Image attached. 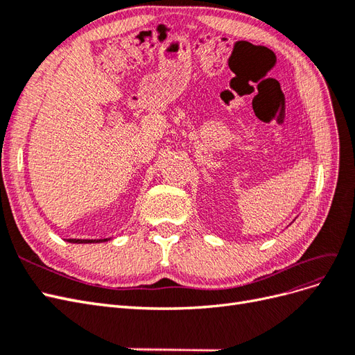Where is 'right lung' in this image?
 <instances>
[{
	"label": "right lung",
	"mask_w": 355,
	"mask_h": 355,
	"mask_svg": "<svg viewBox=\"0 0 355 355\" xmlns=\"http://www.w3.org/2000/svg\"><path fill=\"white\" fill-rule=\"evenodd\" d=\"M110 239H103V240H78V239H68L69 243H102V241H108Z\"/></svg>",
	"instance_id": "obj_1"
}]
</instances>
